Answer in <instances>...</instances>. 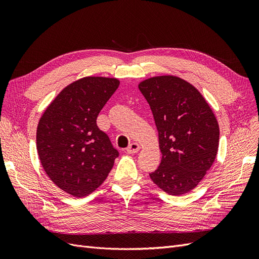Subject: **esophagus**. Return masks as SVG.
<instances>
[{"label": "esophagus", "instance_id": "esophagus-1", "mask_svg": "<svg viewBox=\"0 0 259 259\" xmlns=\"http://www.w3.org/2000/svg\"><path fill=\"white\" fill-rule=\"evenodd\" d=\"M139 145L137 143H132L127 148H126V152L130 153V154H133V153H136L139 151Z\"/></svg>", "mask_w": 259, "mask_h": 259}]
</instances>
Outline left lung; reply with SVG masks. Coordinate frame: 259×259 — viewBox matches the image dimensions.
Listing matches in <instances>:
<instances>
[{
  "label": "left lung",
  "mask_w": 259,
  "mask_h": 259,
  "mask_svg": "<svg viewBox=\"0 0 259 259\" xmlns=\"http://www.w3.org/2000/svg\"><path fill=\"white\" fill-rule=\"evenodd\" d=\"M159 133L162 160L150 178L171 195L191 191L213 165L219 143L216 117L200 92L173 75L138 85Z\"/></svg>",
  "instance_id": "obj_1"
}]
</instances>
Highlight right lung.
<instances>
[{"label":"right lung","instance_id":"1","mask_svg":"<svg viewBox=\"0 0 259 259\" xmlns=\"http://www.w3.org/2000/svg\"><path fill=\"white\" fill-rule=\"evenodd\" d=\"M119 80L88 76L62 90L37 125L36 149L52 182L76 198L104 183L119 151L97 126V116Z\"/></svg>","mask_w":259,"mask_h":259}]
</instances>
